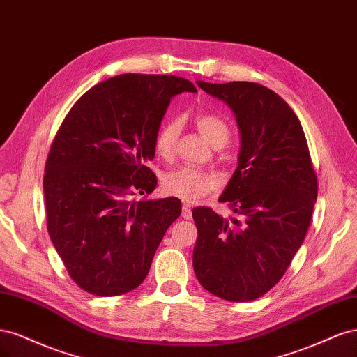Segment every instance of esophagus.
Instances as JSON below:
<instances>
[{"label": "esophagus", "mask_w": 357, "mask_h": 357, "mask_svg": "<svg viewBox=\"0 0 357 357\" xmlns=\"http://www.w3.org/2000/svg\"><path fill=\"white\" fill-rule=\"evenodd\" d=\"M181 218H183V219H192V208H190L189 204H183Z\"/></svg>", "instance_id": "obj_1"}]
</instances>
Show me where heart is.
<instances>
[{"mask_svg": "<svg viewBox=\"0 0 357 357\" xmlns=\"http://www.w3.org/2000/svg\"><path fill=\"white\" fill-rule=\"evenodd\" d=\"M195 126L211 147L220 149L228 143L231 135L229 126L226 125L222 117L210 113H201L195 117ZM180 128L178 121H169L159 128L155 137V150L160 158L169 159L174 155ZM215 183L218 180L208 171L183 167L167 172L162 178V189L171 197L192 202L213 190Z\"/></svg>", "mask_w": 357, "mask_h": 357, "instance_id": "1", "label": "heart"}]
</instances>
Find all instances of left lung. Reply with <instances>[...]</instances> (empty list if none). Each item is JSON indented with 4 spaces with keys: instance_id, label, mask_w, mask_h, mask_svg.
<instances>
[{
    "instance_id": "left-lung-1",
    "label": "left lung",
    "mask_w": 357,
    "mask_h": 357,
    "mask_svg": "<svg viewBox=\"0 0 357 357\" xmlns=\"http://www.w3.org/2000/svg\"><path fill=\"white\" fill-rule=\"evenodd\" d=\"M197 84L234 112L241 146L219 198L238 218L192 210L198 229L193 271L218 298L253 301L280 282L304 241L317 177L304 129L282 96L252 82Z\"/></svg>"
}]
</instances>
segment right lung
Returning a JSON list of instances; mask_svg holds the SVG:
<instances>
[{
	"instance_id": "1",
	"label": "right lung",
	"mask_w": 357,
	"mask_h": 357,
	"mask_svg": "<svg viewBox=\"0 0 357 357\" xmlns=\"http://www.w3.org/2000/svg\"><path fill=\"white\" fill-rule=\"evenodd\" d=\"M181 92L197 88L176 75H116L73 105L53 139L43 180L47 231L70 277L92 295L142 284L181 213L178 198L146 197L158 185L146 167L155 137Z\"/></svg>"
}]
</instances>
